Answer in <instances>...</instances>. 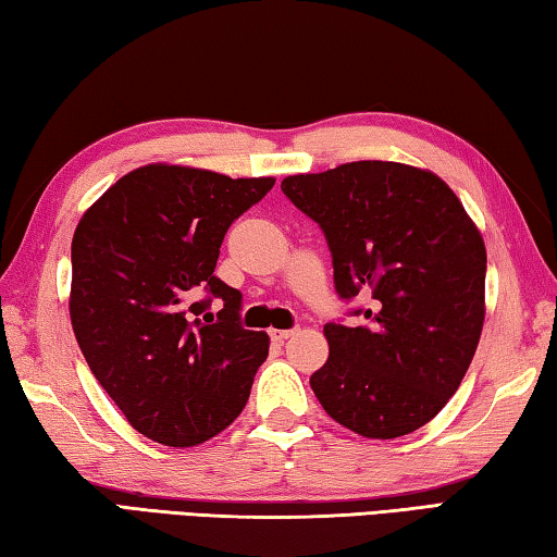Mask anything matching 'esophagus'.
<instances>
[{
	"instance_id": "esophagus-1",
	"label": "esophagus",
	"mask_w": 557,
	"mask_h": 557,
	"mask_svg": "<svg viewBox=\"0 0 557 557\" xmlns=\"http://www.w3.org/2000/svg\"><path fill=\"white\" fill-rule=\"evenodd\" d=\"M295 332L297 329H270V338L275 344H282V342H287L289 336H295Z\"/></svg>"
}]
</instances>
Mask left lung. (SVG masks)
Here are the masks:
<instances>
[{
    "mask_svg": "<svg viewBox=\"0 0 557 557\" xmlns=\"http://www.w3.org/2000/svg\"><path fill=\"white\" fill-rule=\"evenodd\" d=\"M282 191L322 228L336 295L366 322H329L309 385L338 425L410 435L457 393L484 326L486 248L455 191L425 169L351 162Z\"/></svg>",
    "mask_w": 557,
    "mask_h": 557,
    "instance_id": "8db88e82",
    "label": "left lung"
}]
</instances>
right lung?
<instances>
[{
	"label": "right lung",
	"mask_w": 557,
	"mask_h": 557,
	"mask_svg": "<svg viewBox=\"0 0 557 557\" xmlns=\"http://www.w3.org/2000/svg\"><path fill=\"white\" fill-rule=\"evenodd\" d=\"M272 186L149 164L112 184L75 228V338L129 425L159 445L194 447L228 428L268 358V334L243 329V295L213 270L231 223Z\"/></svg>",
	"instance_id": "right-lung-1"
}]
</instances>
